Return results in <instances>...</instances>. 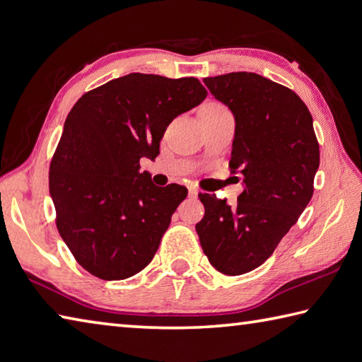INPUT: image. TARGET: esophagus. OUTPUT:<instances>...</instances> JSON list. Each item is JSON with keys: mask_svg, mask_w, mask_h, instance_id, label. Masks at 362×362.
Wrapping results in <instances>:
<instances>
[{"mask_svg": "<svg viewBox=\"0 0 362 362\" xmlns=\"http://www.w3.org/2000/svg\"><path fill=\"white\" fill-rule=\"evenodd\" d=\"M197 195H199V190L195 187H189V197L190 199H197Z\"/></svg>", "mask_w": 362, "mask_h": 362, "instance_id": "obj_1", "label": "esophagus"}]
</instances>
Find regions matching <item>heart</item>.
I'll return each instance as SVG.
<instances>
[{
  "label": "heart",
  "mask_w": 362,
  "mask_h": 362,
  "mask_svg": "<svg viewBox=\"0 0 362 362\" xmlns=\"http://www.w3.org/2000/svg\"><path fill=\"white\" fill-rule=\"evenodd\" d=\"M211 105H219V104H211ZM222 107V105H221Z\"/></svg>",
  "instance_id": "heart-1"
}]
</instances>
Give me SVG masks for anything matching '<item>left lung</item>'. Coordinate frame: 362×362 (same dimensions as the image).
<instances>
[{"label":"left lung","mask_w":362,"mask_h":362,"mask_svg":"<svg viewBox=\"0 0 362 362\" xmlns=\"http://www.w3.org/2000/svg\"><path fill=\"white\" fill-rule=\"evenodd\" d=\"M203 81L235 115L230 168L245 189L235 204L199 194L204 216L195 228L209 263L240 276L268 260L309 204L320 146L308 105L290 88L254 72Z\"/></svg>","instance_id":"1"}]
</instances>
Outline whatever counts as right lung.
Instances as JSON below:
<instances>
[{
  "instance_id": "obj_1",
  "label": "right lung",
  "mask_w": 362,
  "mask_h": 362,
  "mask_svg": "<svg viewBox=\"0 0 362 362\" xmlns=\"http://www.w3.org/2000/svg\"><path fill=\"white\" fill-rule=\"evenodd\" d=\"M206 94L199 78L134 72L75 102L49 186L59 235L90 274L121 281L153 260L187 189L154 186L140 159H154L170 122Z\"/></svg>"
}]
</instances>
